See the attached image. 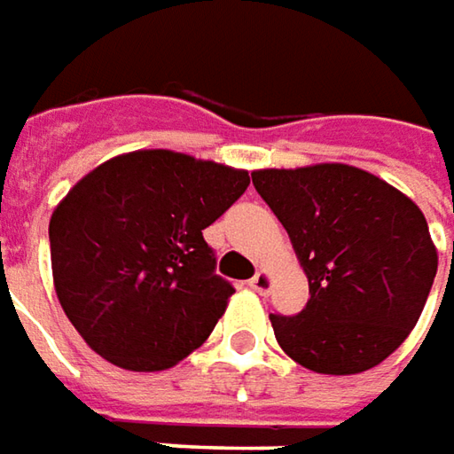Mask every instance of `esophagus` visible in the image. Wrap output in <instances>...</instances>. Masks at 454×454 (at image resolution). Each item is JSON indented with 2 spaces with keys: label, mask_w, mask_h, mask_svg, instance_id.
<instances>
[{
  "label": "esophagus",
  "mask_w": 454,
  "mask_h": 454,
  "mask_svg": "<svg viewBox=\"0 0 454 454\" xmlns=\"http://www.w3.org/2000/svg\"><path fill=\"white\" fill-rule=\"evenodd\" d=\"M247 286H250L254 293H268V290H270V286H272V280H270V275H268V272L260 270L257 275H254L253 280L247 283Z\"/></svg>",
  "instance_id": "1"
}]
</instances>
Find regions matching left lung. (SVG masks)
I'll return each instance as SVG.
<instances>
[{
  "label": "left lung",
  "instance_id": "left-lung-1",
  "mask_svg": "<svg viewBox=\"0 0 454 454\" xmlns=\"http://www.w3.org/2000/svg\"><path fill=\"white\" fill-rule=\"evenodd\" d=\"M253 184L288 230L310 288L301 313H270L280 348L318 374L381 364L417 325L437 275L419 207L346 164L262 168Z\"/></svg>",
  "mask_w": 454,
  "mask_h": 454
}]
</instances>
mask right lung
Returning a JSON list of instances; mask_svg holds the SVG:
<instances>
[{"label":"right lung","mask_w":454,"mask_h":454,"mask_svg":"<svg viewBox=\"0 0 454 454\" xmlns=\"http://www.w3.org/2000/svg\"><path fill=\"white\" fill-rule=\"evenodd\" d=\"M247 171L174 151H133L82 176L50 219L52 278L85 343L129 372H161L200 348L232 283L207 230Z\"/></svg>","instance_id":"obj_1"}]
</instances>
